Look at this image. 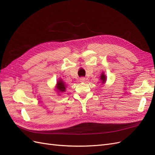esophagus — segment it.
I'll use <instances>...</instances> for the list:
<instances>
[{
    "label": "esophagus",
    "mask_w": 155,
    "mask_h": 155,
    "mask_svg": "<svg viewBox=\"0 0 155 155\" xmlns=\"http://www.w3.org/2000/svg\"><path fill=\"white\" fill-rule=\"evenodd\" d=\"M79 80H80L81 82H85V78H81L79 79Z\"/></svg>",
    "instance_id": "1"
}]
</instances>
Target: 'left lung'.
Instances as JSON below:
<instances>
[{
    "instance_id": "obj_1",
    "label": "left lung",
    "mask_w": 155,
    "mask_h": 155,
    "mask_svg": "<svg viewBox=\"0 0 155 155\" xmlns=\"http://www.w3.org/2000/svg\"><path fill=\"white\" fill-rule=\"evenodd\" d=\"M100 80L102 84H105L106 83L107 81V77H106V75L105 74V72H102L101 74V76H100Z\"/></svg>"
}]
</instances>
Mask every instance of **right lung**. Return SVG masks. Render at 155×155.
Listing matches in <instances>:
<instances>
[{
  "label": "right lung",
  "instance_id": "add662e5",
  "mask_svg": "<svg viewBox=\"0 0 155 155\" xmlns=\"http://www.w3.org/2000/svg\"><path fill=\"white\" fill-rule=\"evenodd\" d=\"M56 89V91L58 92V95H60L61 93H63L66 91V88H67V85L66 83H65L63 79L61 78H59L57 83H56V86L55 87Z\"/></svg>",
  "mask_w": 155,
  "mask_h": 155
}]
</instances>
